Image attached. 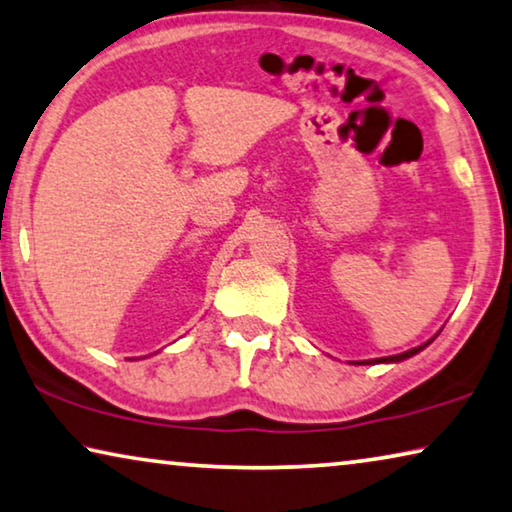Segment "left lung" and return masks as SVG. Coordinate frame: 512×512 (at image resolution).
Wrapping results in <instances>:
<instances>
[{"label":"left lung","instance_id":"1","mask_svg":"<svg viewBox=\"0 0 512 512\" xmlns=\"http://www.w3.org/2000/svg\"><path fill=\"white\" fill-rule=\"evenodd\" d=\"M430 342H432V340H427L425 345H421V347H414V349H409V352L398 354V356H388V358H381V361H379V358H377V363H386V361H404V358H409V356H414V354L421 352V349H425L427 345H430ZM368 363H370V361H368Z\"/></svg>","mask_w":512,"mask_h":512}]
</instances>
